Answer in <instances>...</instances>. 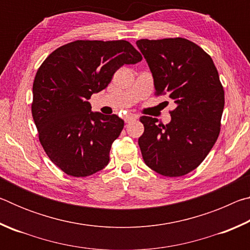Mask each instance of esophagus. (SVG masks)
Returning a JSON list of instances; mask_svg holds the SVG:
<instances>
[{
  "label": "esophagus",
  "mask_w": 250,
  "mask_h": 250,
  "mask_svg": "<svg viewBox=\"0 0 250 250\" xmlns=\"http://www.w3.org/2000/svg\"><path fill=\"white\" fill-rule=\"evenodd\" d=\"M135 119H137V117H135L134 115H126V116L125 117V121L126 122V124H128V122L133 121V120H135Z\"/></svg>",
  "instance_id": "1"
}]
</instances>
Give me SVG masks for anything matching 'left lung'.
I'll return each mask as SVG.
<instances>
[{"mask_svg": "<svg viewBox=\"0 0 250 250\" xmlns=\"http://www.w3.org/2000/svg\"><path fill=\"white\" fill-rule=\"evenodd\" d=\"M137 46L153 76L154 95L167 96L176 105L167 125L140 118L142 158L161 175H185L204 161L221 132L225 94L218 71L204 49L182 37L139 40Z\"/></svg>", "mask_w": 250, "mask_h": 250, "instance_id": "obj_1", "label": "left lung"}]
</instances>
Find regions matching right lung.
Returning a JSON list of instances; mask_svg holds the SVG:
<instances>
[{
    "instance_id": "add662e5",
    "label": "right lung",
    "mask_w": 250,
    "mask_h": 250,
    "mask_svg": "<svg viewBox=\"0 0 250 250\" xmlns=\"http://www.w3.org/2000/svg\"><path fill=\"white\" fill-rule=\"evenodd\" d=\"M141 61L126 41L79 40L55 49L40 66L33 83V119L46 154L66 174L89 176L108 164L125 122L92 112L88 100L121 66Z\"/></svg>"
}]
</instances>
